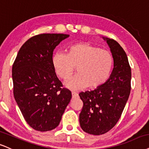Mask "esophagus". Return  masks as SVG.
Wrapping results in <instances>:
<instances>
[{"label": "esophagus", "instance_id": "1", "mask_svg": "<svg viewBox=\"0 0 149 149\" xmlns=\"http://www.w3.org/2000/svg\"><path fill=\"white\" fill-rule=\"evenodd\" d=\"M71 94H72V98H76L78 96V94L76 92H72Z\"/></svg>", "mask_w": 149, "mask_h": 149}]
</instances>
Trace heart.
I'll return each mask as SVG.
<instances>
[{"instance_id":"b5f03b06","label":"heart","mask_w":149,"mask_h":149,"mask_svg":"<svg viewBox=\"0 0 149 149\" xmlns=\"http://www.w3.org/2000/svg\"><path fill=\"white\" fill-rule=\"evenodd\" d=\"M55 72L62 80L76 74L66 82L65 85L73 90L89 87L96 88L106 81L113 66V57L109 51L89 43H78L70 46L67 55L57 53L52 58Z\"/></svg>"}]
</instances>
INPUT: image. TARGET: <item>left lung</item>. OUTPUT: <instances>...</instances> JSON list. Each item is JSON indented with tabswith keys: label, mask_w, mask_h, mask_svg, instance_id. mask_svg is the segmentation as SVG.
<instances>
[{
	"label": "left lung",
	"mask_w": 149,
	"mask_h": 149,
	"mask_svg": "<svg viewBox=\"0 0 149 149\" xmlns=\"http://www.w3.org/2000/svg\"><path fill=\"white\" fill-rule=\"evenodd\" d=\"M110 48L114 68L110 78L94 90L80 92L83 106L80 113V127L94 135H103L115 126L130 93L131 69L126 52L112 39L103 37Z\"/></svg>",
	"instance_id": "8db88e82"
}]
</instances>
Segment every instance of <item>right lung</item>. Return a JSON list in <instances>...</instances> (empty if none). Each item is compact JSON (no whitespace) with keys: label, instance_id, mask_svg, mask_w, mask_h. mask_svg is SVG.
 I'll return each instance as SVG.
<instances>
[{"label":"right lung","instance_id":"right-lung-1","mask_svg":"<svg viewBox=\"0 0 149 149\" xmlns=\"http://www.w3.org/2000/svg\"><path fill=\"white\" fill-rule=\"evenodd\" d=\"M65 34H41L21 46L12 66L13 93L26 122L41 132L56 128L71 98L52 64L53 51Z\"/></svg>","mask_w":149,"mask_h":149}]
</instances>
